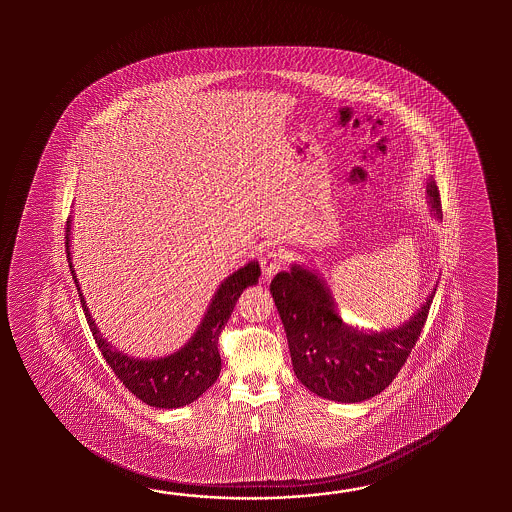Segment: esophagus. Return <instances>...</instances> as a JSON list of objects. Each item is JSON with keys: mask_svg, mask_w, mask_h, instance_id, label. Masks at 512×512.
Listing matches in <instances>:
<instances>
[{"mask_svg": "<svg viewBox=\"0 0 512 512\" xmlns=\"http://www.w3.org/2000/svg\"><path fill=\"white\" fill-rule=\"evenodd\" d=\"M282 267L283 256L280 252H267V254L261 258V271H263V276H265L267 280H269L271 276H274L276 272L280 271Z\"/></svg>", "mask_w": 512, "mask_h": 512, "instance_id": "1", "label": "esophagus"}]
</instances>
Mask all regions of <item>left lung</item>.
<instances>
[{"label": "left lung", "mask_w": 512, "mask_h": 512, "mask_svg": "<svg viewBox=\"0 0 512 512\" xmlns=\"http://www.w3.org/2000/svg\"><path fill=\"white\" fill-rule=\"evenodd\" d=\"M426 197L435 218H441V197L432 179L426 183ZM271 293L296 379L329 401L362 403L388 388L403 368L425 327L435 289L408 322L384 331L346 324L327 283L302 265L278 272Z\"/></svg>", "instance_id": "1"}]
</instances>
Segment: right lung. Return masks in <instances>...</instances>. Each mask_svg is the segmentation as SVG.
I'll return each instance as SVG.
<instances>
[{
    "mask_svg": "<svg viewBox=\"0 0 512 512\" xmlns=\"http://www.w3.org/2000/svg\"><path fill=\"white\" fill-rule=\"evenodd\" d=\"M69 232H71V221H67L66 251L69 269L73 274V280L77 283L80 304L84 307L87 324L97 342L98 349L104 355L109 368L115 371L117 379L137 399H141L142 403L148 406L172 410V408H181L186 404L194 403L199 395H203L214 382L218 381L219 371H221L219 335L225 324L229 322L234 305L238 302L241 293L249 285L258 283L261 274L258 261H249L245 267L230 274L229 278L219 285L194 337L190 338L183 348L161 359H135L113 348L108 340L100 335L93 316L89 315L84 294L78 285L77 272L73 269V261H71Z\"/></svg>",
    "mask_w": 512,
    "mask_h": 512,
    "instance_id": "obj_1",
    "label": "right lung"
}]
</instances>
